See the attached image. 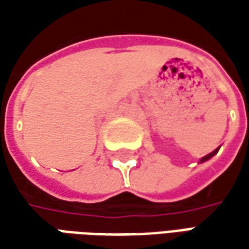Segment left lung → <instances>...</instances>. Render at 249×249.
<instances>
[{"label": "left lung", "instance_id": "8db88e82", "mask_svg": "<svg viewBox=\"0 0 249 249\" xmlns=\"http://www.w3.org/2000/svg\"><path fill=\"white\" fill-rule=\"evenodd\" d=\"M219 148H220V147H219ZM219 148H216L215 151H212L211 154H208V155H205V157H202V158H201V160H199V163H202V162H206L208 159H211L212 157H215L216 154H217V151H219Z\"/></svg>", "mask_w": 249, "mask_h": 249}]
</instances>
